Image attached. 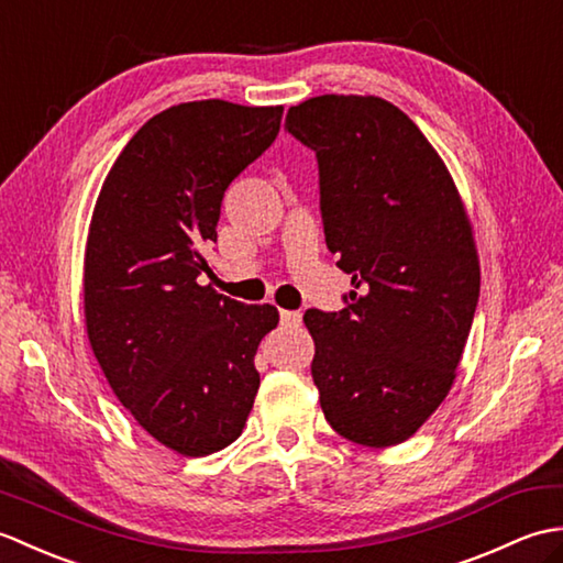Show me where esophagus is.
I'll use <instances>...</instances> for the list:
<instances>
[{
	"label": "esophagus",
	"mask_w": 563,
	"mask_h": 563,
	"mask_svg": "<svg viewBox=\"0 0 563 563\" xmlns=\"http://www.w3.org/2000/svg\"><path fill=\"white\" fill-rule=\"evenodd\" d=\"M280 321L285 327H290V329H297L302 324V314L300 312H290V309H283L280 312Z\"/></svg>",
	"instance_id": "obj_1"
}]
</instances>
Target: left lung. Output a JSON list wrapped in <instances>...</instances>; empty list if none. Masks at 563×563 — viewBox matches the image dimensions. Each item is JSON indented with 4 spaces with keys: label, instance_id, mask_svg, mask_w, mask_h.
<instances>
[{
    "label": "left lung",
    "instance_id": "left-lung-1",
    "mask_svg": "<svg viewBox=\"0 0 563 563\" xmlns=\"http://www.w3.org/2000/svg\"><path fill=\"white\" fill-rule=\"evenodd\" d=\"M285 128L317 152L327 246L355 288L341 312L305 314L321 411L357 445H399L457 377L482 285L472 222L394 103L324 93L292 106Z\"/></svg>",
    "mask_w": 563,
    "mask_h": 563
}]
</instances>
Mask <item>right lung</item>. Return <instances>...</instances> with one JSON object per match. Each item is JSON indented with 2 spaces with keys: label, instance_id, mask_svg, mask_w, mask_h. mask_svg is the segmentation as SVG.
I'll list each match as a JSON object with an SVG mask.
<instances>
[{
  "label": "right lung",
  "instance_id": "right-lung-1",
  "mask_svg": "<svg viewBox=\"0 0 563 563\" xmlns=\"http://www.w3.org/2000/svg\"><path fill=\"white\" fill-rule=\"evenodd\" d=\"M283 106L178 103L128 142L93 206L84 251V321L118 401L186 457L242 435L261 385L254 355L273 305L200 285L212 275L224 190L266 152Z\"/></svg>",
  "mask_w": 563,
  "mask_h": 563
}]
</instances>
